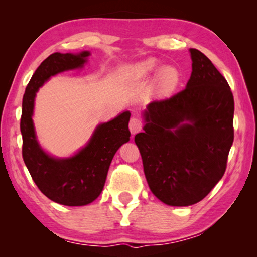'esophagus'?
I'll return each mask as SVG.
<instances>
[{
  "label": "esophagus",
  "instance_id": "1",
  "mask_svg": "<svg viewBox=\"0 0 257 257\" xmlns=\"http://www.w3.org/2000/svg\"><path fill=\"white\" fill-rule=\"evenodd\" d=\"M142 127H143V124H142V121L141 120L137 119V118H132V119H130L129 130H130V133H132L133 136H134L135 134H137V133L141 132Z\"/></svg>",
  "mask_w": 257,
  "mask_h": 257
}]
</instances>
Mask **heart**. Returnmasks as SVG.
Instances as JSON below:
<instances>
[{
	"label": "heart",
	"mask_w": 257,
	"mask_h": 257,
	"mask_svg": "<svg viewBox=\"0 0 257 257\" xmlns=\"http://www.w3.org/2000/svg\"><path fill=\"white\" fill-rule=\"evenodd\" d=\"M158 61L154 58H149L142 62L137 63L136 66L130 69L129 75L134 79H141V78L149 77L153 75L156 71L158 75L155 77V86L156 89L162 95H168L175 90L176 87L179 84L180 75L179 71L175 67L167 66L161 68L160 70Z\"/></svg>",
	"instance_id": "obj_1"
}]
</instances>
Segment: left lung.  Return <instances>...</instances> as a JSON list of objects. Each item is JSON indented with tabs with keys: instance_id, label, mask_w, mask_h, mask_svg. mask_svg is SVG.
<instances>
[{
	"instance_id": "left-lung-1",
	"label": "left lung",
	"mask_w": 257,
	"mask_h": 257,
	"mask_svg": "<svg viewBox=\"0 0 257 257\" xmlns=\"http://www.w3.org/2000/svg\"><path fill=\"white\" fill-rule=\"evenodd\" d=\"M189 52L193 71L186 88L150 103L144 133L135 136L150 189L170 206L193 205L214 188L233 143L231 89L206 55Z\"/></svg>"
}]
</instances>
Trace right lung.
Masks as SVG:
<instances>
[{
	"mask_svg": "<svg viewBox=\"0 0 257 257\" xmlns=\"http://www.w3.org/2000/svg\"><path fill=\"white\" fill-rule=\"evenodd\" d=\"M89 55V51L51 54L36 69L23 98L20 130L24 162L38 189L51 201L67 206H84L99 196L113 156L130 137V112L124 111L108 122L98 124L86 146L70 158L47 154L37 141L33 114L38 89L52 76L81 69Z\"/></svg>",
	"mask_w": 257,
	"mask_h": 257,
	"instance_id": "add662e5",
	"label": "right lung"
}]
</instances>
